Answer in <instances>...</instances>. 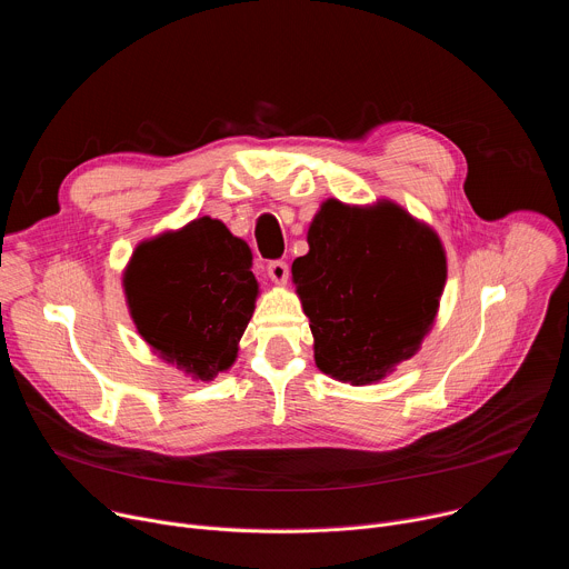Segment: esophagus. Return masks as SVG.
<instances>
[{
	"label": "esophagus",
	"instance_id": "obj_1",
	"mask_svg": "<svg viewBox=\"0 0 569 569\" xmlns=\"http://www.w3.org/2000/svg\"><path fill=\"white\" fill-rule=\"evenodd\" d=\"M288 274H290V268H288L286 261H272L268 266V277L277 286H286L288 283Z\"/></svg>",
	"mask_w": 569,
	"mask_h": 569
}]
</instances>
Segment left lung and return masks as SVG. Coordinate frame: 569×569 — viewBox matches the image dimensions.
Instances as JSON below:
<instances>
[{"instance_id":"obj_1","label":"left lung","mask_w":569,"mask_h":569,"mask_svg":"<svg viewBox=\"0 0 569 569\" xmlns=\"http://www.w3.org/2000/svg\"><path fill=\"white\" fill-rule=\"evenodd\" d=\"M306 240L292 283L317 369L356 387L380 382L419 353L437 321L448 279L439 233L389 198H327Z\"/></svg>"}]
</instances>
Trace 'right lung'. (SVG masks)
I'll list each match as a JSON object with an SVG mask.
<instances>
[{
	"instance_id": "1",
	"label": "right lung",
	"mask_w": 569,
	"mask_h": 569,
	"mask_svg": "<svg viewBox=\"0 0 569 569\" xmlns=\"http://www.w3.org/2000/svg\"><path fill=\"white\" fill-rule=\"evenodd\" d=\"M121 286L150 351L202 382L231 369L261 295L250 246L211 216L137 242Z\"/></svg>"
}]
</instances>
